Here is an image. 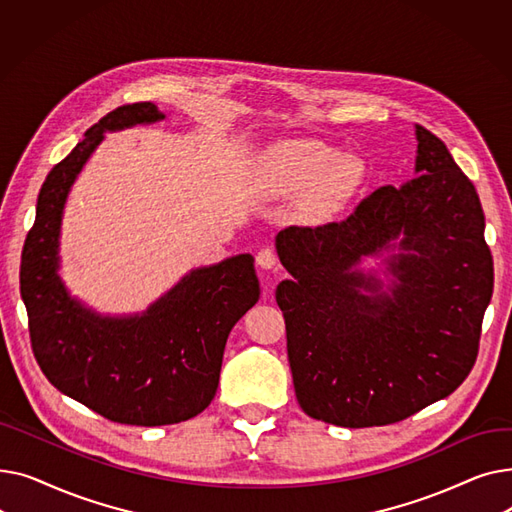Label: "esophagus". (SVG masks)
<instances>
[{"label":"esophagus","mask_w":512,"mask_h":512,"mask_svg":"<svg viewBox=\"0 0 512 512\" xmlns=\"http://www.w3.org/2000/svg\"><path fill=\"white\" fill-rule=\"evenodd\" d=\"M257 265L261 267V270H274V267L278 265V255L272 249H261L257 253Z\"/></svg>","instance_id":"obj_1"}]
</instances>
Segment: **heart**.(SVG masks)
Instances as JSON below:
<instances>
[{"label": "heart", "instance_id": "b5f03b06", "mask_svg": "<svg viewBox=\"0 0 512 512\" xmlns=\"http://www.w3.org/2000/svg\"><path fill=\"white\" fill-rule=\"evenodd\" d=\"M259 178L274 193H299L311 188V203L319 211L342 207L363 180L357 157L315 139L280 141L259 161Z\"/></svg>", "mask_w": 512, "mask_h": 512}]
</instances>
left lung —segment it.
Wrapping results in <instances>:
<instances>
[{
	"mask_svg": "<svg viewBox=\"0 0 512 512\" xmlns=\"http://www.w3.org/2000/svg\"><path fill=\"white\" fill-rule=\"evenodd\" d=\"M415 134L417 178L378 188L342 222L276 236L292 276L276 288L292 384L313 419L396 423L452 394L475 365L494 290L486 220L446 145L419 124ZM396 237L384 291L356 265Z\"/></svg>",
	"mask_w": 512,
	"mask_h": 512,
	"instance_id": "1",
	"label": "left lung"
}]
</instances>
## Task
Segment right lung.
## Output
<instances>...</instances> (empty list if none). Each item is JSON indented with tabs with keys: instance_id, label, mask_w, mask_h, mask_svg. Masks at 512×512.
<instances>
[{
	"instance_id": "add662e5",
	"label": "right lung",
	"mask_w": 512,
	"mask_h": 512,
	"mask_svg": "<svg viewBox=\"0 0 512 512\" xmlns=\"http://www.w3.org/2000/svg\"><path fill=\"white\" fill-rule=\"evenodd\" d=\"M151 101L116 107L47 174L26 234L20 294L35 359L62 394L124 425H172L205 411L220 382L230 330L259 301L251 255L184 276L143 315L101 317L58 276L62 211L103 132L164 120Z\"/></svg>"
}]
</instances>
